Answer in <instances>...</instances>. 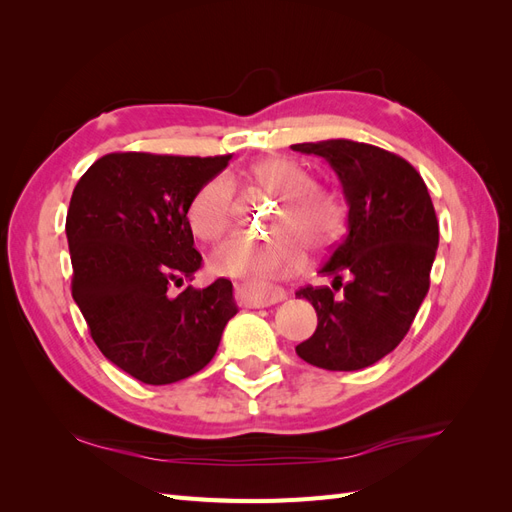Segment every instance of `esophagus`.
Listing matches in <instances>:
<instances>
[{
	"instance_id": "1",
	"label": "esophagus",
	"mask_w": 512,
	"mask_h": 512,
	"mask_svg": "<svg viewBox=\"0 0 512 512\" xmlns=\"http://www.w3.org/2000/svg\"><path fill=\"white\" fill-rule=\"evenodd\" d=\"M243 303L250 307H269L286 299V290L277 286H260V284H243Z\"/></svg>"
}]
</instances>
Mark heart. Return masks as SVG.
I'll use <instances>...</instances> for the list:
<instances>
[{"mask_svg": "<svg viewBox=\"0 0 512 512\" xmlns=\"http://www.w3.org/2000/svg\"><path fill=\"white\" fill-rule=\"evenodd\" d=\"M252 194L277 198L271 213V241L232 237L211 254L215 273L232 277H288L303 269L305 247L327 250L342 232L344 213L337 198L314 185L307 170L286 158L256 162L245 175ZM188 224L203 239H218L235 222V190L226 177H211L188 203Z\"/></svg>", "mask_w": 512, "mask_h": 512, "instance_id": "b5f03b06", "label": "heart"}]
</instances>
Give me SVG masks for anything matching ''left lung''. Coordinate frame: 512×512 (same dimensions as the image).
Listing matches in <instances>:
<instances>
[{
    "instance_id": "1",
    "label": "left lung",
    "mask_w": 512,
    "mask_h": 512,
    "mask_svg": "<svg viewBox=\"0 0 512 512\" xmlns=\"http://www.w3.org/2000/svg\"><path fill=\"white\" fill-rule=\"evenodd\" d=\"M292 151L327 162L348 205L346 237L320 269L333 275V288L297 292L318 314L297 354L329 371L369 367L399 346L427 297L440 237L431 196L412 164L374 145L333 138ZM342 274L351 277L348 285Z\"/></svg>"
}]
</instances>
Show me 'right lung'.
I'll return each mask as SVG.
<instances>
[{"instance_id": "add662e5", "label": "right lung", "mask_w": 512, "mask_h": 512, "mask_svg": "<svg viewBox=\"0 0 512 512\" xmlns=\"http://www.w3.org/2000/svg\"><path fill=\"white\" fill-rule=\"evenodd\" d=\"M228 160L108 153L72 192V297L100 352L145 384H173L203 369L239 312L224 277L177 297L168 292L200 269L185 211Z\"/></svg>"}]
</instances>
